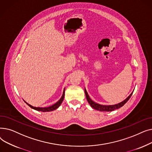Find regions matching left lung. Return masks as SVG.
Segmentation results:
<instances>
[{
	"label": "left lung",
	"mask_w": 152,
	"mask_h": 152,
	"mask_svg": "<svg viewBox=\"0 0 152 152\" xmlns=\"http://www.w3.org/2000/svg\"><path fill=\"white\" fill-rule=\"evenodd\" d=\"M84 91H85V94H86L87 100L90 104V105L91 106V107H92L95 110H99L100 111H113L115 110H116V109H118L119 108L122 107L125 104V103L129 100V99L131 98V95L134 92L133 91L124 100H123V102H121L120 103H117V104L112 105H103L99 104V103H95V102L92 100L89 97V95H88V93L87 92L86 89H84Z\"/></svg>",
	"instance_id": "left-lung-1"
}]
</instances>
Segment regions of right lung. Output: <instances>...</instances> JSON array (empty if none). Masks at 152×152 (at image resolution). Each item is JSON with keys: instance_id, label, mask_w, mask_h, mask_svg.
Segmentation results:
<instances>
[{"instance_id": "add662e5", "label": "right lung", "mask_w": 152, "mask_h": 152, "mask_svg": "<svg viewBox=\"0 0 152 152\" xmlns=\"http://www.w3.org/2000/svg\"><path fill=\"white\" fill-rule=\"evenodd\" d=\"M65 88L63 90V95L60 98V99L57 102H56L55 104L50 106V107H33L32 106L29 104H28V103L27 102H26L25 100V102L26 103V104L29 106L31 108H33L35 110H37V111H42V112H48V111H53L55 110H56L57 108H58L60 105L61 104V103L64 99V97H65Z\"/></svg>"}]
</instances>
